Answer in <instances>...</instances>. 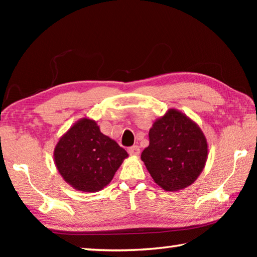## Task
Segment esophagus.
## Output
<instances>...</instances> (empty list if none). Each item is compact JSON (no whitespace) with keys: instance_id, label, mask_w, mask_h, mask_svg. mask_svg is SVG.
Segmentation results:
<instances>
[{"instance_id":"1","label":"esophagus","mask_w":257,"mask_h":257,"mask_svg":"<svg viewBox=\"0 0 257 257\" xmlns=\"http://www.w3.org/2000/svg\"><path fill=\"white\" fill-rule=\"evenodd\" d=\"M128 153L133 156H138L139 153H141V149H139V146H137V145L132 146L128 149Z\"/></svg>"}]
</instances>
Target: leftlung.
<instances>
[{
	"label": "left lung",
	"instance_id": "1",
	"mask_svg": "<svg viewBox=\"0 0 257 257\" xmlns=\"http://www.w3.org/2000/svg\"><path fill=\"white\" fill-rule=\"evenodd\" d=\"M150 145L141 159L156 185L167 191L186 188L205 167L208 145L195 121L177 108L156 119L149 133Z\"/></svg>",
	"mask_w": 257,
	"mask_h": 257
}]
</instances>
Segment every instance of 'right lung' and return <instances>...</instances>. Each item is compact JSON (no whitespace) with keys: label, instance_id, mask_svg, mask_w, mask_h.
I'll list each match as a JSON object with an SVG mask.
<instances>
[{"label":"right lung","instance_id":"obj_1","mask_svg":"<svg viewBox=\"0 0 257 257\" xmlns=\"http://www.w3.org/2000/svg\"><path fill=\"white\" fill-rule=\"evenodd\" d=\"M53 155L63 180L85 193H96L106 187L129 156L89 118L78 120L60 137Z\"/></svg>","mask_w":257,"mask_h":257}]
</instances>
